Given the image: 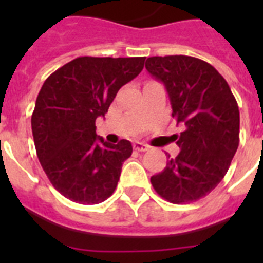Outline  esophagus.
I'll use <instances>...</instances> for the list:
<instances>
[{
    "mask_svg": "<svg viewBox=\"0 0 263 263\" xmlns=\"http://www.w3.org/2000/svg\"><path fill=\"white\" fill-rule=\"evenodd\" d=\"M134 148H135L136 152H147L148 146L147 144L142 143V142H135V143H134Z\"/></svg>",
    "mask_w": 263,
    "mask_h": 263,
    "instance_id": "1",
    "label": "esophagus"
}]
</instances>
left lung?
<instances>
[{
	"label": "left lung",
	"mask_w": 263,
	"mask_h": 263,
	"mask_svg": "<svg viewBox=\"0 0 263 263\" xmlns=\"http://www.w3.org/2000/svg\"><path fill=\"white\" fill-rule=\"evenodd\" d=\"M146 69L168 91L172 116L184 131L180 153L152 177L157 194L171 203H190L224 179L239 146V106L227 80L203 60L190 55L148 57Z\"/></svg>",
	"instance_id": "obj_1"
}]
</instances>
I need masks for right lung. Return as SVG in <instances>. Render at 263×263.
Segmentation results:
<instances>
[{"label": "right lung", "instance_id": "right-lung-1", "mask_svg": "<svg viewBox=\"0 0 263 263\" xmlns=\"http://www.w3.org/2000/svg\"><path fill=\"white\" fill-rule=\"evenodd\" d=\"M146 57H78L53 72L35 102L31 127L39 162L53 187L82 204L106 200L119 183L129 140L97 136L95 120L143 69Z\"/></svg>", "mask_w": 263, "mask_h": 263}]
</instances>
